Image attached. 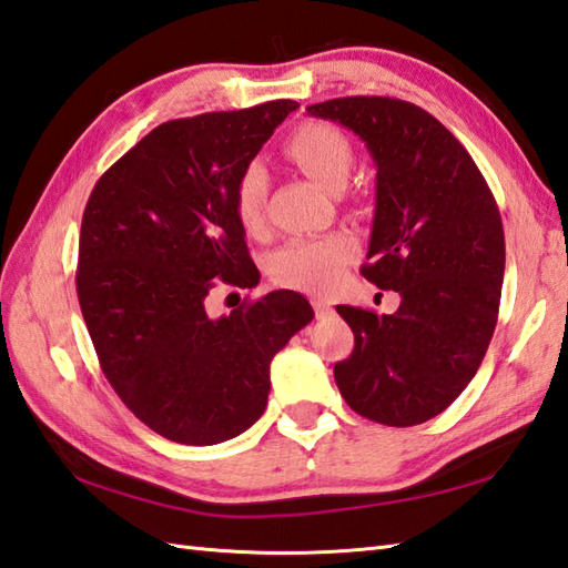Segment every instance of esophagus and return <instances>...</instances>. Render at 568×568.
<instances>
[{"mask_svg": "<svg viewBox=\"0 0 568 568\" xmlns=\"http://www.w3.org/2000/svg\"><path fill=\"white\" fill-rule=\"evenodd\" d=\"M313 307H315V315L317 317H329L332 313H335V307H332V303H327V300H313Z\"/></svg>", "mask_w": 568, "mask_h": 568, "instance_id": "obj_1", "label": "esophagus"}]
</instances>
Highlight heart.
Instances as JSON below:
<instances>
[{
  "label": "heart",
  "mask_w": 568,
  "mask_h": 568,
  "mask_svg": "<svg viewBox=\"0 0 568 568\" xmlns=\"http://www.w3.org/2000/svg\"><path fill=\"white\" fill-rule=\"evenodd\" d=\"M283 152L310 180L327 192H342L352 172L354 152L347 135L327 122H303L287 135ZM265 194L268 176L261 164L243 166L233 186V214L243 231L258 233L265 221ZM354 255V239L335 231L325 236L293 239L273 255V281L305 293H327L339 281L342 268Z\"/></svg>",
  "instance_id": "1"
}]
</instances>
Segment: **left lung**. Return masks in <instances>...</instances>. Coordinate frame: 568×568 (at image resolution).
<instances>
[{"label":"left lung","mask_w":568,"mask_h":568,"mask_svg":"<svg viewBox=\"0 0 568 568\" xmlns=\"http://www.w3.org/2000/svg\"><path fill=\"white\" fill-rule=\"evenodd\" d=\"M359 135L376 164V209L362 275L396 291L394 315L339 305L354 332L335 382L359 416L416 426L446 410L493 339L505 231L468 150L424 108L382 95L310 105Z\"/></svg>","instance_id":"left-lung-1"}]
</instances>
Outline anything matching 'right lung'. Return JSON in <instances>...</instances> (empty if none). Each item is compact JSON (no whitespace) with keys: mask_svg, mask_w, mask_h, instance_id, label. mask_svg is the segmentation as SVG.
<instances>
[{"mask_svg":"<svg viewBox=\"0 0 568 568\" xmlns=\"http://www.w3.org/2000/svg\"><path fill=\"white\" fill-rule=\"evenodd\" d=\"M295 100L162 122L100 176L78 243L75 291L105 379L166 440L216 446L263 416L271 362L315 317L273 291L211 320L214 281L258 285L233 214L243 166Z\"/></svg>","mask_w":568,"mask_h":568,"instance_id":"obj_1","label":"right lung"}]
</instances>
